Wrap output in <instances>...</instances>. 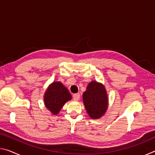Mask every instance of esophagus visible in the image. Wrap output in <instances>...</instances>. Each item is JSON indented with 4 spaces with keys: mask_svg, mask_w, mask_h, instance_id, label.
Wrapping results in <instances>:
<instances>
[{
    "mask_svg": "<svg viewBox=\"0 0 155 155\" xmlns=\"http://www.w3.org/2000/svg\"><path fill=\"white\" fill-rule=\"evenodd\" d=\"M73 99L74 100V101H78L80 98V94H73Z\"/></svg>",
    "mask_w": 155,
    "mask_h": 155,
    "instance_id": "obj_1",
    "label": "esophagus"
}]
</instances>
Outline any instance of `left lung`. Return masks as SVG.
Masks as SVG:
<instances>
[{
	"instance_id": "8db88e82",
	"label": "left lung",
	"mask_w": 155,
	"mask_h": 155,
	"mask_svg": "<svg viewBox=\"0 0 155 155\" xmlns=\"http://www.w3.org/2000/svg\"><path fill=\"white\" fill-rule=\"evenodd\" d=\"M83 103L91 118L98 119L105 114L108 108V97L102 83L93 81L88 84L83 94Z\"/></svg>"
}]
</instances>
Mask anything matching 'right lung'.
<instances>
[{
  "label": "right lung",
  "instance_id": "right-lung-1",
  "mask_svg": "<svg viewBox=\"0 0 155 155\" xmlns=\"http://www.w3.org/2000/svg\"><path fill=\"white\" fill-rule=\"evenodd\" d=\"M71 99V94L61 82L51 83L44 96V104L53 115L58 114L65 103Z\"/></svg>",
  "mask_w": 155,
  "mask_h": 155
}]
</instances>
